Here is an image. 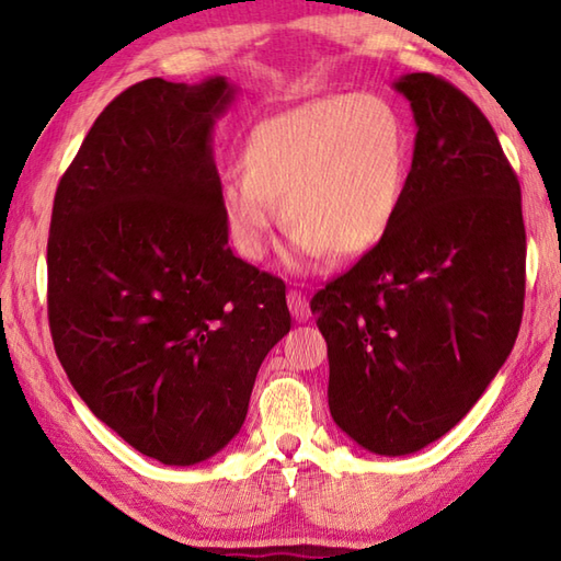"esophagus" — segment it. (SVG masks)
Instances as JSON below:
<instances>
[{
    "mask_svg": "<svg viewBox=\"0 0 561 561\" xmlns=\"http://www.w3.org/2000/svg\"><path fill=\"white\" fill-rule=\"evenodd\" d=\"M287 304H289V311H291L294 320H299V323H306V320L311 318V308H308V301L301 291L291 289L287 294Z\"/></svg>",
    "mask_w": 561,
    "mask_h": 561,
    "instance_id": "esophagus-1",
    "label": "esophagus"
}]
</instances>
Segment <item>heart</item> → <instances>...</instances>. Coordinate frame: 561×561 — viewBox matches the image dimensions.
Listing matches in <instances>:
<instances>
[{"label":"heart","mask_w":561,"mask_h":561,"mask_svg":"<svg viewBox=\"0 0 561 561\" xmlns=\"http://www.w3.org/2000/svg\"><path fill=\"white\" fill-rule=\"evenodd\" d=\"M410 175V137L396 105L378 96H323L262 121L241 151V175L219 185L233 250L267 255L279 221L296 260L362 257L390 233Z\"/></svg>","instance_id":"obj_1"}]
</instances>
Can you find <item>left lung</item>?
I'll list each match as a JSON object with an SVG mask.
<instances>
[{"mask_svg": "<svg viewBox=\"0 0 561 561\" xmlns=\"http://www.w3.org/2000/svg\"><path fill=\"white\" fill-rule=\"evenodd\" d=\"M396 91L416 123L398 219L311 301L332 420L376 456L422 450L472 410L514 350L526 296L520 185L494 127L426 71Z\"/></svg>", "mask_w": 561, "mask_h": 561, "instance_id": "8db88e82", "label": "left lung"}]
</instances>
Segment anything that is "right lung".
<instances>
[{"label":"right lung","mask_w":561,"mask_h":561,"mask_svg":"<svg viewBox=\"0 0 561 561\" xmlns=\"http://www.w3.org/2000/svg\"><path fill=\"white\" fill-rule=\"evenodd\" d=\"M224 77L113 99L57 185L47 318L89 410L147 458L195 465L241 432L257 368L291 328L284 282L233 255L211 133Z\"/></svg>","instance_id":"right-lung-1"}]
</instances>
